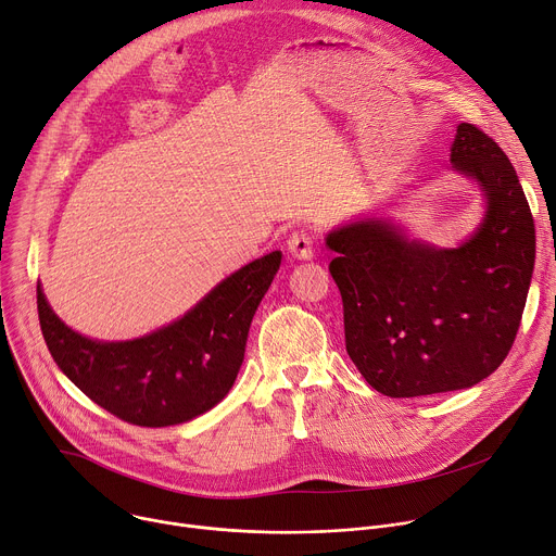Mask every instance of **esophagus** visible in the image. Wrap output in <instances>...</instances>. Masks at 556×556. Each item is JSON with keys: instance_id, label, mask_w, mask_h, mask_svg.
I'll return each instance as SVG.
<instances>
[{"instance_id": "1", "label": "esophagus", "mask_w": 556, "mask_h": 556, "mask_svg": "<svg viewBox=\"0 0 556 556\" xmlns=\"http://www.w3.org/2000/svg\"><path fill=\"white\" fill-rule=\"evenodd\" d=\"M287 251L295 261H312L316 251V238L309 231H293L287 240Z\"/></svg>"}]
</instances>
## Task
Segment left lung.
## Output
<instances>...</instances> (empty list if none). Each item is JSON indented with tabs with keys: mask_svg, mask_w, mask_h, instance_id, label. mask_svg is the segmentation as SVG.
<instances>
[{
	"mask_svg": "<svg viewBox=\"0 0 556 556\" xmlns=\"http://www.w3.org/2000/svg\"><path fill=\"white\" fill-rule=\"evenodd\" d=\"M450 160L488 200L481 227L458 249L407 240L382 220L327 236L348 354L392 399L477 386L509 354L526 307L536 244L515 166L467 122L458 124Z\"/></svg>",
	"mask_w": 556,
	"mask_h": 556,
	"instance_id": "obj_1",
	"label": "left lung"
}]
</instances>
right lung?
Instances as JSON below:
<instances>
[{
  "label": "right lung",
  "instance_id": "add662e5",
  "mask_svg": "<svg viewBox=\"0 0 556 556\" xmlns=\"http://www.w3.org/2000/svg\"><path fill=\"white\" fill-rule=\"evenodd\" d=\"M280 251L223 280L174 325L126 343H98L68 329L37 285V314L58 367L113 416L166 427L218 405L244 358L251 318L267 293Z\"/></svg>",
  "mask_w": 556,
  "mask_h": 556
}]
</instances>
